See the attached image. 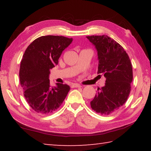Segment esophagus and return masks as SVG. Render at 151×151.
I'll return each instance as SVG.
<instances>
[{"instance_id":"esophagus-1","label":"esophagus","mask_w":151,"mask_h":151,"mask_svg":"<svg viewBox=\"0 0 151 151\" xmlns=\"http://www.w3.org/2000/svg\"><path fill=\"white\" fill-rule=\"evenodd\" d=\"M77 87H81V85H80L79 84H77V83L73 84L72 88H77Z\"/></svg>"}]
</instances>
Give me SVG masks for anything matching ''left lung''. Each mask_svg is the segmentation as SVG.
Here are the masks:
<instances>
[{
  "label": "left lung",
  "instance_id": "left-lung-1",
  "mask_svg": "<svg viewBox=\"0 0 151 151\" xmlns=\"http://www.w3.org/2000/svg\"><path fill=\"white\" fill-rule=\"evenodd\" d=\"M98 56V73L106 78L105 85L91 102V108L107 115L118 110L127 101L131 92L132 68L126 51L106 35L88 36Z\"/></svg>",
  "mask_w": 151,
  "mask_h": 151
}]
</instances>
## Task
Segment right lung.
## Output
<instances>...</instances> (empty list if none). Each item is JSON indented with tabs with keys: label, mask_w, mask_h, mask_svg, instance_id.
Here are the masks:
<instances>
[{
	"label": "right lung",
	"mask_w": 151,
	"mask_h": 151,
	"mask_svg": "<svg viewBox=\"0 0 151 151\" xmlns=\"http://www.w3.org/2000/svg\"><path fill=\"white\" fill-rule=\"evenodd\" d=\"M73 42L63 36H42L27 47L20 63L19 77L27 103L35 112L49 114L56 111L70 91L62 83L50 85V69L58 63L63 51Z\"/></svg>",
	"instance_id": "1"
}]
</instances>
